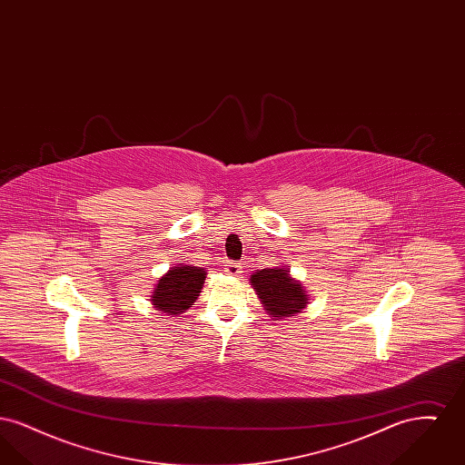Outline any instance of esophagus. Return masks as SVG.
I'll return each instance as SVG.
<instances>
[{
	"instance_id": "34e87169",
	"label": "esophagus",
	"mask_w": 465,
	"mask_h": 465,
	"mask_svg": "<svg viewBox=\"0 0 465 465\" xmlns=\"http://www.w3.org/2000/svg\"><path fill=\"white\" fill-rule=\"evenodd\" d=\"M224 272L228 273V275H241L242 273V265L241 263H233V262H230V263H226L224 265Z\"/></svg>"
}]
</instances>
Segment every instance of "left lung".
Returning a JSON list of instances; mask_svg holds the SVG:
<instances>
[{
  "instance_id": "8db88e82",
  "label": "left lung",
  "mask_w": 465,
  "mask_h": 465,
  "mask_svg": "<svg viewBox=\"0 0 465 465\" xmlns=\"http://www.w3.org/2000/svg\"><path fill=\"white\" fill-rule=\"evenodd\" d=\"M249 281L266 313L273 321L300 313L310 303L305 286L289 273L288 266L256 270Z\"/></svg>"
}]
</instances>
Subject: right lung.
I'll use <instances>...</instances> for the list:
<instances>
[{
	"instance_id": "add662e5",
	"label": "right lung",
	"mask_w": 465,
	"mask_h": 465,
	"mask_svg": "<svg viewBox=\"0 0 465 465\" xmlns=\"http://www.w3.org/2000/svg\"><path fill=\"white\" fill-rule=\"evenodd\" d=\"M205 275L207 270L202 266H173L155 284L150 300L153 309L173 317L181 315L197 302Z\"/></svg>"
}]
</instances>
